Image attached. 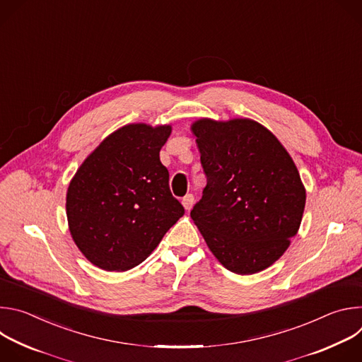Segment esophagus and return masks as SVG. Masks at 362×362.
<instances>
[{
  "label": "esophagus",
  "instance_id": "34e87169",
  "mask_svg": "<svg viewBox=\"0 0 362 362\" xmlns=\"http://www.w3.org/2000/svg\"><path fill=\"white\" fill-rule=\"evenodd\" d=\"M193 203H194V196H193V194H186V196L182 199L183 208H185V211H187V212L192 209Z\"/></svg>",
  "mask_w": 362,
  "mask_h": 362
}]
</instances>
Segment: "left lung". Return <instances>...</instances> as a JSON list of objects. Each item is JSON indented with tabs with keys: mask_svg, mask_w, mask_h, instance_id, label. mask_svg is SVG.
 Segmentation results:
<instances>
[{
	"mask_svg": "<svg viewBox=\"0 0 362 362\" xmlns=\"http://www.w3.org/2000/svg\"><path fill=\"white\" fill-rule=\"evenodd\" d=\"M208 179L190 212L206 245L230 272L274 265L299 230L306 190L291 154L264 124L247 117L190 124Z\"/></svg>",
	"mask_w": 362,
	"mask_h": 362,
	"instance_id": "1",
	"label": "left lung"
}]
</instances>
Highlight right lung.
<instances>
[{
    "label": "right lung",
    "mask_w": 362,
    "mask_h": 362,
    "mask_svg": "<svg viewBox=\"0 0 362 362\" xmlns=\"http://www.w3.org/2000/svg\"><path fill=\"white\" fill-rule=\"evenodd\" d=\"M170 133L172 124H126L103 140L71 177L69 230L97 268L124 272L137 267L183 216L159 156Z\"/></svg>",
    "instance_id": "1"
}]
</instances>
